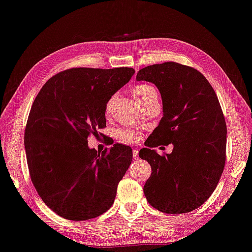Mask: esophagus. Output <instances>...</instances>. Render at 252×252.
Masks as SVG:
<instances>
[{"instance_id": "1", "label": "esophagus", "mask_w": 252, "mask_h": 252, "mask_svg": "<svg viewBox=\"0 0 252 252\" xmlns=\"http://www.w3.org/2000/svg\"><path fill=\"white\" fill-rule=\"evenodd\" d=\"M132 157H134V159H135V160H137V159L139 158V156H138V150H137V149H134V150H132Z\"/></svg>"}]
</instances>
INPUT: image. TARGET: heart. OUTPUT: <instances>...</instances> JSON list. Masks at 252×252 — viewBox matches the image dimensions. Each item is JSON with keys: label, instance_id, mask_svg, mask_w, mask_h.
Returning <instances> with one entry per match:
<instances>
[{"label": "heart", "instance_id": "obj_1", "mask_svg": "<svg viewBox=\"0 0 252 252\" xmlns=\"http://www.w3.org/2000/svg\"><path fill=\"white\" fill-rule=\"evenodd\" d=\"M132 95H134L135 99L138 102L140 105L148 102L149 99L154 97H158V93H157V90L154 85L148 84V83H139L136 84L134 89H132ZM114 97H111L108 99L105 106V112H110V108L112 106ZM117 139L122 142H127V144H131V142H135L139 138V131L135 129H118L116 132Z\"/></svg>", "mask_w": 252, "mask_h": 252}]
</instances>
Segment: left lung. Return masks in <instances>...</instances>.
Listing matches in <instances>:
<instances>
[{
    "label": "left lung",
    "instance_id": "left-lung-1",
    "mask_svg": "<svg viewBox=\"0 0 252 252\" xmlns=\"http://www.w3.org/2000/svg\"><path fill=\"white\" fill-rule=\"evenodd\" d=\"M136 79L154 83L163 105V117L139 151L151 167L144 187L147 201L167 214L196 210L225 168L227 127L214 89L200 71L172 61L142 68ZM169 143L171 154L153 150Z\"/></svg>",
    "mask_w": 252,
    "mask_h": 252
}]
</instances>
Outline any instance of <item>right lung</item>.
<instances>
[{
    "mask_svg": "<svg viewBox=\"0 0 252 252\" xmlns=\"http://www.w3.org/2000/svg\"><path fill=\"white\" fill-rule=\"evenodd\" d=\"M134 73L127 67L61 71L32 103L24 136L30 175L41 200L65 220H91L113 205L132 150L115 144L97 153L88 137L106 127V103Z\"/></svg>",
    "mask_w": 252,
    "mask_h": 252,
    "instance_id": "right-lung-1",
    "label": "right lung"
}]
</instances>
